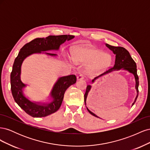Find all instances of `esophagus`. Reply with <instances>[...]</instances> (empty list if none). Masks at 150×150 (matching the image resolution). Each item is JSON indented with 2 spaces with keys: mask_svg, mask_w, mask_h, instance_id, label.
Returning <instances> with one entry per match:
<instances>
[{
  "mask_svg": "<svg viewBox=\"0 0 150 150\" xmlns=\"http://www.w3.org/2000/svg\"><path fill=\"white\" fill-rule=\"evenodd\" d=\"M84 79V75L82 74H80L79 75H78L77 76V79L78 80H81Z\"/></svg>",
  "mask_w": 150,
  "mask_h": 150,
  "instance_id": "34e87169",
  "label": "esophagus"
}]
</instances>
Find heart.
Listing matches in <instances>:
<instances>
[{
  "label": "heart",
  "instance_id": "heart-1",
  "mask_svg": "<svg viewBox=\"0 0 150 150\" xmlns=\"http://www.w3.org/2000/svg\"><path fill=\"white\" fill-rule=\"evenodd\" d=\"M74 61L77 63H89L88 70L90 72L100 71L110 66L112 61L111 56L103 51L96 48L79 49L74 53Z\"/></svg>",
  "mask_w": 150,
  "mask_h": 150
}]
</instances>
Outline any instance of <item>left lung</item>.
I'll list each match as a JSON object with an SVG mask.
<instances>
[{
    "instance_id": "obj_1",
    "label": "left lung",
    "mask_w": 150,
    "mask_h": 150,
    "mask_svg": "<svg viewBox=\"0 0 150 150\" xmlns=\"http://www.w3.org/2000/svg\"><path fill=\"white\" fill-rule=\"evenodd\" d=\"M106 46L111 49V51L113 52L115 55H116V59H115V65L113 67H110L108 69V71H106L105 72H104L103 74H101L100 76H99L96 78H95L92 81L94 82V81L97 79L98 78H99V76H101L103 75H104V74L108 73V72H110L113 70H119L121 69H123L125 70H127L128 71L131 73L133 74V75L134 76V78H135V81H136V86L135 88L136 89L137 91V96L135 98V100L134 101V103H133V105L134 104V103L136 102L137 99V98L138 96V86H139V78L137 74V64L134 62V61L132 57H131V55L129 54V52L127 51V50L122 47H115V46H110L108 44H106ZM91 89V86L90 85H88L87 88H86V93L84 94V103L86 104V98H87L88 93ZM87 110L89 111V112L90 114H91L92 115L94 116L95 117H98L96 115H94L93 112H92L91 111H90L88 108H87Z\"/></svg>"
}]
</instances>
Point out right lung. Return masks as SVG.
Here are the masks:
<instances>
[{
  "instance_id": "1",
  "label": "right lung",
  "mask_w": 150,
  "mask_h": 150,
  "mask_svg": "<svg viewBox=\"0 0 150 150\" xmlns=\"http://www.w3.org/2000/svg\"><path fill=\"white\" fill-rule=\"evenodd\" d=\"M74 38L72 35H49L46 38H36L27 43L22 47L13 62L11 74V91L16 103L27 114L34 117H45L56 112L62 104L66 89L76 82V77L72 74L61 77L54 85L51 92L53 101L47 104H37L30 101L22 93V88L25 85L20 78L21 68L24 59L34 53L49 50H58L60 45L66 40H69ZM50 56H56V54L46 52Z\"/></svg>"
}]
</instances>
